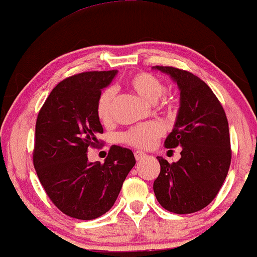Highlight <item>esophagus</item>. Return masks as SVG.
Wrapping results in <instances>:
<instances>
[{
	"instance_id": "34e87169",
	"label": "esophagus",
	"mask_w": 257,
	"mask_h": 257,
	"mask_svg": "<svg viewBox=\"0 0 257 257\" xmlns=\"http://www.w3.org/2000/svg\"><path fill=\"white\" fill-rule=\"evenodd\" d=\"M134 156H135V159H137V161H141V159H145L147 157L146 153H144L141 151H135Z\"/></svg>"
}]
</instances>
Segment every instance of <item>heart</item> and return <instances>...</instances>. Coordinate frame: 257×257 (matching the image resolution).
<instances>
[{
	"mask_svg": "<svg viewBox=\"0 0 257 257\" xmlns=\"http://www.w3.org/2000/svg\"><path fill=\"white\" fill-rule=\"evenodd\" d=\"M129 85L140 98L149 102H156L164 93V84L162 81L151 73L140 72L129 79ZM114 99V89L107 88L100 94L96 102V114L102 123L111 120L112 102ZM169 107V102H164ZM162 134V128L157 123H147L135 126L122 135L123 141L128 145L139 149H150L155 145L156 140Z\"/></svg>",
	"mask_w": 257,
	"mask_h": 257,
	"instance_id": "b5f03b06",
	"label": "heart"
}]
</instances>
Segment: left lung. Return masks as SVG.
I'll return each instance as SVG.
<instances>
[{"label":"left lung","mask_w":257,"mask_h":257,"mask_svg":"<svg viewBox=\"0 0 257 257\" xmlns=\"http://www.w3.org/2000/svg\"><path fill=\"white\" fill-rule=\"evenodd\" d=\"M152 69L178 84L180 107L164 146L181 147V158L175 163L157 157L161 173L153 191L168 211L196 213L216 197L228 173L231 141L226 113L213 90L193 73L170 66Z\"/></svg>","instance_id":"8db88e82"}]
</instances>
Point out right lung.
<instances>
[{
    "label": "right lung",
    "mask_w": 257,
    "mask_h": 257,
    "mask_svg": "<svg viewBox=\"0 0 257 257\" xmlns=\"http://www.w3.org/2000/svg\"><path fill=\"white\" fill-rule=\"evenodd\" d=\"M78 73L64 79L47 98L36 122L34 167L44 191L59 210L78 220H94L112 208L135 166L133 152L113 145L104 164L88 161V149L102 134L96 114L101 90L117 75Z\"/></svg>",
    "instance_id": "right-lung-1"
}]
</instances>
